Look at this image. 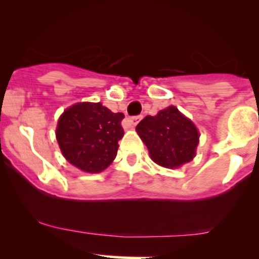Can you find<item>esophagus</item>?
<instances>
[{"label":"esophagus","instance_id":"esophagus-1","mask_svg":"<svg viewBox=\"0 0 259 259\" xmlns=\"http://www.w3.org/2000/svg\"><path fill=\"white\" fill-rule=\"evenodd\" d=\"M141 115H135V117H131V118H128V123L131 125H136L137 123L140 122V119H141Z\"/></svg>","mask_w":259,"mask_h":259}]
</instances>
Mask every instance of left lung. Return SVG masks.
Segmentation results:
<instances>
[{"label":"left lung","mask_w":259,"mask_h":259,"mask_svg":"<svg viewBox=\"0 0 259 259\" xmlns=\"http://www.w3.org/2000/svg\"><path fill=\"white\" fill-rule=\"evenodd\" d=\"M150 156L164 168H178L191 161L198 145L196 125L176 107L147 115L136 127Z\"/></svg>","instance_id":"1"}]
</instances>
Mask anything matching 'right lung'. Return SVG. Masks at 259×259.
<instances>
[{
    "instance_id": "obj_1",
    "label": "right lung",
    "mask_w": 259,
    "mask_h": 259,
    "mask_svg": "<svg viewBox=\"0 0 259 259\" xmlns=\"http://www.w3.org/2000/svg\"><path fill=\"white\" fill-rule=\"evenodd\" d=\"M123 118L102 103H78L66 109L56 132L63 156L83 171H103L117 156Z\"/></svg>"
}]
</instances>
